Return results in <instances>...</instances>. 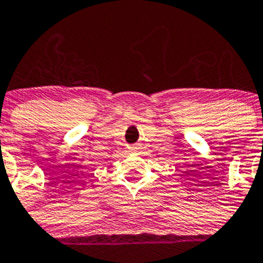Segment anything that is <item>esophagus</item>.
<instances>
[{
    "instance_id": "34e87169",
    "label": "esophagus",
    "mask_w": 263,
    "mask_h": 263,
    "mask_svg": "<svg viewBox=\"0 0 263 263\" xmlns=\"http://www.w3.org/2000/svg\"><path fill=\"white\" fill-rule=\"evenodd\" d=\"M128 148H129V151H136L137 146H136V145H129Z\"/></svg>"
}]
</instances>
